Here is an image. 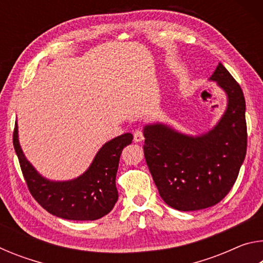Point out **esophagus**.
I'll return each instance as SVG.
<instances>
[{
	"instance_id": "34e87169",
	"label": "esophagus",
	"mask_w": 263,
	"mask_h": 263,
	"mask_svg": "<svg viewBox=\"0 0 263 263\" xmlns=\"http://www.w3.org/2000/svg\"><path fill=\"white\" fill-rule=\"evenodd\" d=\"M133 137H135L136 142H140L144 140V133H142L141 130H136L135 132H133Z\"/></svg>"
}]
</instances>
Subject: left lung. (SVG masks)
Masks as SVG:
<instances>
[{"label":"left lung","mask_w":263,"mask_h":263,"mask_svg":"<svg viewBox=\"0 0 263 263\" xmlns=\"http://www.w3.org/2000/svg\"><path fill=\"white\" fill-rule=\"evenodd\" d=\"M210 81L224 90L228 106L215 126L188 136L162 123L144 127V154L164 203L180 211L216 205L232 188L246 157L243 92L220 62Z\"/></svg>","instance_id":"1"}]
</instances>
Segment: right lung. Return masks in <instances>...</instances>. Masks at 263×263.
Listing matches in <instances>:
<instances>
[{"label": "right lung", "mask_w": 263, "mask_h": 263, "mask_svg": "<svg viewBox=\"0 0 263 263\" xmlns=\"http://www.w3.org/2000/svg\"><path fill=\"white\" fill-rule=\"evenodd\" d=\"M132 139L131 133H124L105 142L87 171L68 181H51L35 171L22 151L17 122L12 140L22 173L35 201L51 215L64 219L96 220L108 215L117 202L116 174L119 158Z\"/></svg>", "instance_id": "add662e5"}]
</instances>
